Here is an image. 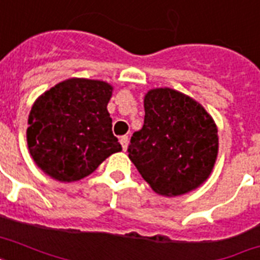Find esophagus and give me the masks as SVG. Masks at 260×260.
I'll return each mask as SVG.
<instances>
[{
    "instance_id": "esophagus-1",
    "label": "esophagus",
    "mask_w": 260,
    "mask_h": 260,
    "mask_svg": "<svg viewBox=\"0 0 260 260\" xmlns=\"http://www.w3.org/2000/svg\"><path fill=\"white\" fill-rule=\"evenodd\" d=\"M120 143H121L122 150L126 151V147H128V136H126V135L121 136V138H120Z\"/></svg>"
}]
</instances>
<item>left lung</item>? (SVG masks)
Here are the masks:
<instances>
[{"label":"left lung","mask_w":260,"mask_h":260,"mask_svg":"<svg viewBox=\"0 0 260 260\" xmlns=\"http://www.w3.org/2000/svg\"><path fill=\"white\" fill-rule=\"evenodd\" d=\"M144 124L128 156L154 191L173 197L206 181L217 158V128L208 112L177 90L154 89L144 97Z\"/></svg>","instance_id":"obj_1"}]
</instances>
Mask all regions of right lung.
Listing matches in <instances>:
<instances>
[{
	"mask_svg": "<svg viewBox=\"0 0 260 260\" xmlns=\"http://www.w3.org/2000/svg\"><path fill=\"white\" fill-rule=\"evenodd\" d=\"M112 90L102 81L71 78L36 100L26 140L44 173L60 182L78 181L121 151L106 109Z\"/></svg>",
	"mask_w": 260,
	"mask_h": 260,
	"instance_id": "right-lung-1",
	"label": "right lung"
}]
</instances>
